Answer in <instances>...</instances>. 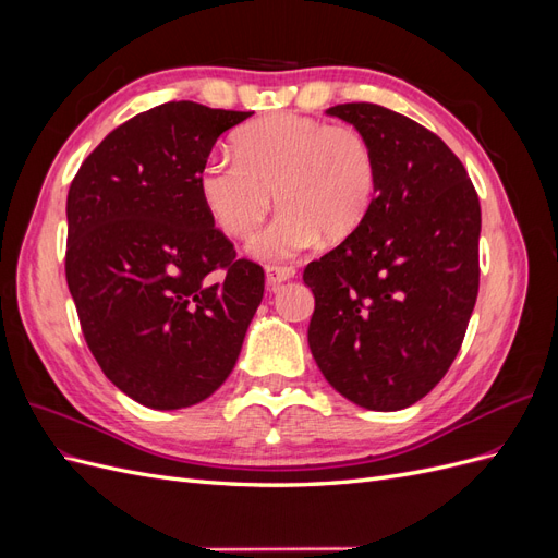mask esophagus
<instances>
[{
  "instance_id": "1",
  "label": "esophagus",
  "mask_w": 558,
  "mask_h": 558,
  "mask_svg": "<svg viewBox=\"0 0 558 558\" xmlns=\"http://www.w3.org/2000/svg\"><path fill=\"white\" fill-rule=\"evenodd\" d=\"M295 277V269L293 267H283V265H269L267 269H265V279H267V286L269 289H279L281 283H286V281H291Z\"/></svg>"
}]
</instances>
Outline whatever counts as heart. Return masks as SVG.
Listing matches in <instances>:
<instances>
[{"label":"heart","instance_id":"b5f03b06","mask_svg":"<svg viewBox=\"0 0 558 558\" xmlns=\"http://www.w3.org/2000/svg\"><path fill=\"white\" fill-rule=\"evenodd\" d=\"M234 154L214 150L199 165L197 191L230 238H246L272 207L279 216L248 242L265 263L291 260L356 232L377 193V156L359 128L279 113L240 130Z\"/></svg>","mask_w":558,"mask_h":558}]
</instances>
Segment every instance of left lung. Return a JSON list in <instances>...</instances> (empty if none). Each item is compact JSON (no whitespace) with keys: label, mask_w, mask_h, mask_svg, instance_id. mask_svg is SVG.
I'll use <instances>...</instances> for the list:
<instances>
[{"label":"left lung","mask_w":558,"mask_h":558,"mask_svg":"<svg viewBox=\"0 0 558 558\" xmlns=\"http://www.w3.org/2000/svg\"><path fill=\"white\" fill-rule=\"evenodd\" d=\"M377 156L363 226L307 265V340L337 393L375 412L410 408L459 353L480 291L482 211L451 148L412 118L353 102L326 111Z\"/></svg>","instance_id":"8db88e82"}]
</instances>
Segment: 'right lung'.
<instances>
[{
	"mask_svg": "<svg viewBox=\"0 0 558 558\" xmlns=\"http://www.w3.org/2000/svg\"><path fill=\"white\" fill-rule=\"evenodd\" d=\"M251 111L167 102L130 118L66 195V286L102 373L150 410L209 398L232 373L263 291L197 191L216 140Z\"/></svg>",
	"mask_w": 558,
	"mask_h": 558,
	"instance_id": "add662e5",
	"label": "right lung"
}]
</instances>
